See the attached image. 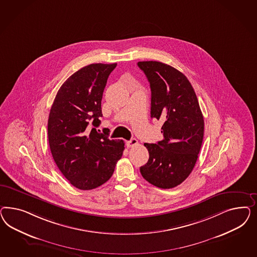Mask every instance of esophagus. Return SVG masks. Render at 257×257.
Wrapping results in <instances>:
<instances>
[{"label":"esophagus","instance_id":"esophagus-1","mask_svg":"<svg viewBox=\"0 0 257 257\" xmlns=\"http://www.w3.org/2000/svg\"><path fill=\"white\" fill-rule=\"evenodd\" d=\"M138 140H136V139H131L130 140H128V141H126V146L128 147V148H131V147H134V146H136V145H138Z\"/></svg>","mask_w":257,"mask_h":257}]
</instances>
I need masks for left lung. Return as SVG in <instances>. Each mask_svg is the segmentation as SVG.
I'll return each mask as SVG.
<instances>
[{"label": "left lung", "instance_id": "left-lung-1", "mask_svg": "<svg viewBox=\"0 0 257 257\" xmlns=\"http://www.w3.org/2000/svg\"><path fill=\"white\" fill-rule=\"evenodd\" d=\"M138 66L150 83L151 117L164 122V140L144 144L150 157L140 173L156 187H177L191 173L202 147L204 121L199 101L188 79L173 67L158 61Z\"/></svg>", "mask_w": 257, "mask_h": 257}]
</instances>
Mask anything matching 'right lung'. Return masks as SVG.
I'll list each match as a JSON object with an SVG mask.
<instances>
[{
    "mask_svg": "<svg viewBox=\"0 0 257 257\" xmlns=\"http://www.w3.org/2000/svg\"><path fill=\"white\" fill-rule=\"evenodd\" d=\"M117 64H90L68 78L55 96L48 139L56 166L73 187L90 190L112 176L123 154V140L100 134L101 98Z\"/></svg>",
    "mask_w": 257,
    "mask_h": 257,
    "instance_id": "obj_1",
    "label": "right lung"
}]
</instances>
